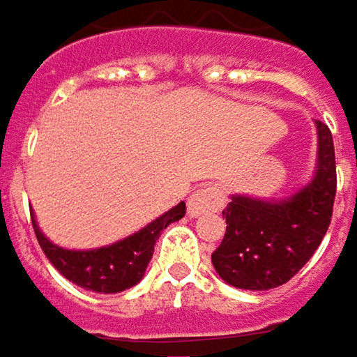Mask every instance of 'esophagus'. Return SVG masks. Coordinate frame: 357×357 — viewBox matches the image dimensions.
<instances>
[{
	"mask_svg": "<svg viewBox=\"0 0 357 357\" xmlns=\"http://www.w3.org/2000/svg\"><path fill=\"white\" fill-rule=\"evenodd\" d=\"M187 205L191 217L219 211L225 205V191L219 185H203L189 197Z\"/></svg>",
	"mask_w": 357,
	"mask_h": 357,
	"instance_id": "1",
	"label": "esophagus"
}]
</instances>
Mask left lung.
Listing matches in <instances>:
<instances>
[{
	"instance_id": "left-lung-1",
	"label": "left lung",
	"mask_w": 357,
	"mask_h": 357,
	"mask_svg": "<svg viewBox=\"0 0 357 357\" xmlns=\"http://www.w3.org/2000/svg\"><path fill=\"white\" fill-rule=\"evenodd\" d=\"M317 123V172L313 181L284 201L234 195L223 209L225 236L211 262L231 287L268 291L289 282L315 254L333 215L337 189L333 138Z\"/></svg>"
}]
</instances>
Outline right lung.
Segmentation results:
<instances>
[{"label":"right lung","mask_w":357,"mask_h":357,"mask_svg":"<svg viewBox=\"0 0 357 357\" xmlns=\"http://www.w3.org/2000/svg\"><path fill=\"white\" fill-rule=\"evenodd\" d=\"M185 211H187L185 203H178L176 207L166 211L165 215L154 219L152 223L142 227L140 231L128 236L126 240L97 250H83V252L64 250L61 245L48 242L36 225L34 213H32V225L42 252L64 278H68L81 289L109 294L121 293L140 282L152 260L154 243L160 238V231L166 229L170 223L185 217Z\"/></svg>","instance_id":"obj_1"}]
</instances>
